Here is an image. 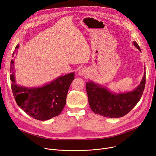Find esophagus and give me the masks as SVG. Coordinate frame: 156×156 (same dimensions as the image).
<instances>
[{
  "mask_svg": "<svg viewBox=\"0 0 156 156\" xmlns=\"http://www.w3.org/2000/svg\"><path fill=\"white\" fill-rule=\"evenodd\" d=\"M79 75L81 76H85L86 75V70H85L84 69H81L79 70Z\"/></svg>",
  "mask_w": 156,
  "mask_h": 156,
  "instance_id": "esophagus-1",
  "label": "esophagus"
}]
</instances>
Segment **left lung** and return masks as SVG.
I'll use <instances>...</instances> for the list:
<instances>
[{"label": "left lung", "instance_id": "left-lung-1", "mask_svg": "<svg viewBox=\"0 0 156 156\" xmlns=\"http://www.w3.org/2000/svg\"><path fill=\"white\" fill-rule=\"evenodd\" d=\"M133 44L141 51L137 42L134 41ZM145 81V72L142 81L135 90L119 94L112 93L105 87L95 84L92 81L86 83V87L90 107L94 114L103 117H122L129 112L140 101L144 91Z\"/></svg>", "mask_w": 156, "mask_h": 156}]
</instances>
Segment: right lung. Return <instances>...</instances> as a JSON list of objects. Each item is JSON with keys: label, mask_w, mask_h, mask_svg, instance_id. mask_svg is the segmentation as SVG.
<instances>
[{"label": "right lung", "mask_w": 156, "mask_h": 156, "mask_svg": "<svg viewBox=\"0 0 156 156\" xmlns=\"http://www.w3.org/2000/svg\"><path fill=\"white\" fill-rule=\"evenodd\" d=\"M19 45L15 49H18ZM16 50H14L12 57ZM13 60L11 62V89L18 105L35 119L46 121L58 116L66 104L69 87L74 79V72L56 78L42 87L28 88L16 84Z\"/></svg>", "instance_id": "right-lung-1"}]
</instances>
